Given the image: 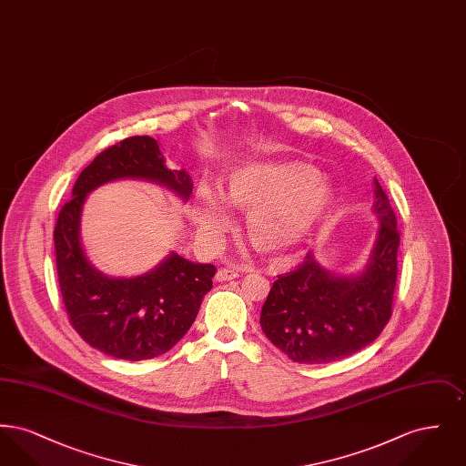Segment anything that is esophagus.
<instances>
[{
	"mask_svg": "<svg viewBox=\"0 0 466 466\" xmlns=\"http://www.w3.org/2000/svg\"><path fill=\"white\" fill-rule=\"evenodd\" d=\"M236 278H239V274L236 270H232V268H220L217 272V281H222V283L223 281H232Z\"/></svg>",
	"mask_w": 466,
	"mask_h": 466,
	"instance_id": "obj_1",
	"label": "esophagus"
}]
</instances>
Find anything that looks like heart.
Here are the masks:
<instances>
[{"instance_id":"heart-1","label":"heart","mask_w":466,"mask_h":466,"mask_svg":"<svg viewBox=\"0 0 466 466\" xmlns=\"http://www.w3.org/2000/svg\"><path fill=\"white\" fill-rule=\"evenodd\" d=\"M223 198L228 206L246 211V236L255 249L283 258L330 213L335 190L308 162L258 158L228 173ZM194 215L209 243H218L232 225L227 206L208 187L198 192Z\"/></svg>"}]
</instances>
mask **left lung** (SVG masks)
<instances>
[{
	"mask_svg": "<svg viewBox=\"0 0 466 466\" xmlns=\"http://www.w3.org/2000/svg\"><path fill=\"white\" fill-rule=\"evenodd\" d=\"M374 183L379 230L363 270L333 274L309 251L295 270L278 276L267 295L262 330L297 363H330L355 355L376 340L391 318L400 232L386 192Z\"/></svg>",
	"mask_w": 466,
	"mask_h": 466,
	"instance_id": "1",
	"label": "left lung"
}]
</instances>
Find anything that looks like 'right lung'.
Wrapping results in <instances>:
<instances>
[{
  "label": "right lung",
  "instance_id": "1",
  "mask_svg": "<svg viewBox=\"0 0 466 466\" xmlns=\"http://www.w3.org/2000/svg\"><path fill=\"white\" fill-rule=\"evenodd\" d=\"M147 179L188 199L192 179L167 169L150 136L127 137L96 157L76 179L61 208L56 230V264L63 302L76 333L105 355L141 361L167 353L188 332L204 295L213 289L211 264H194L177 253L136 278H110L92 266L80 241L86 198L115 179Z\"/></svg>",
  "mask_w": 466,
  "mask_h": 466
}]
</instances>
